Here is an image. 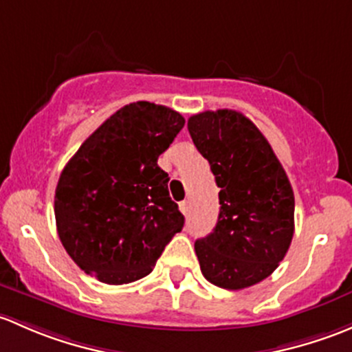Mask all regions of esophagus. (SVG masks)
<instances>
[{
    "mask_svg": "<svg viewBox=\"0 0 352 352\" xmlns=\"http://www.w3.org/2000/svg\"><path fill=\"white\" fill-rule=\"evenodd\" d=\"M179 210H181V213H183V215H188V212H190V203H188L186 200L181 201L179 203Z\"/></svg>",
    "mask_w": 352,
    "mask_h": 352,
    "instance_id": "esophagus-1",
    "label": "esophagus"
}]
</instances>
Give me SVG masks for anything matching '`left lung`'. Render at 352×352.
<instances>
[{"mask_svg":"<svg viewBox=\"0 0 352 352\" xmlns=\"http://www.w3.org/2000/svg\"><path fill=\"white\" fill-rule=\"evenodd\" d=\"M188 130L220 188L215 229L195 242L203 276L226 289L259 283L283 261L295 232L288 176L266 137L239 111L193 115Z\"/></svg>","mask_w":352,"mask_h":352,"instance_id":"8db88e82","label":"left lung"}]
</instances>
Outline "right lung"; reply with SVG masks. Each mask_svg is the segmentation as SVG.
I'll return each mask as SVG.
<instances>
[{
	"label": "right lung",
	"mask_w": 352,
	"mask_h": 352,
	"mask_svg": "<svg viewBox=\"0 0 352 352\" xmlns=\"http://www.w3.org/2000/svg\"><path fill=\"white\" fill-rule=\"evenodd\" d=\"M183 126L168 107L125 104L63 169L54 200L57 234L85 273L108 285L140 280L183 229L168 173L157 166Z\"/></svg>",
	"instance_id": "add662e5"
}]
</instances>
